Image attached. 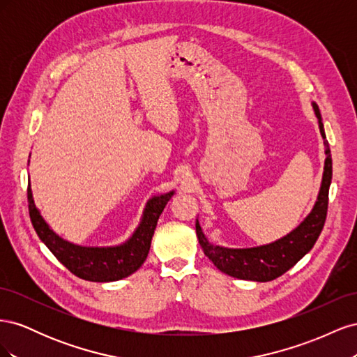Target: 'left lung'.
Returning a JSON list of instances; mask_svg holds the SVG:
<instances>
[{
	"instance_id": "1",
	"label": "left lung",
	"mask_w": 357,
	"mask_h": 357,
	"mask_svg": "<svg viewBox=\"0 0 357 357\" xmlns=\"http://www.w3.org/2000/svg\"><path fill=\"white\" fill-rule=\"evenodd\" d=\"M312 109H314V113L319 119L320 134L323 139H325L326 149L325 171H323L321 186L314 207H312L305 220L296 229L283 236V238L271 244L252 248H226L210 244L202 234L201 226L197 220V235L204 255L222 273L236 278L252 280V282H271V280L283 275L291 266L296 265L299 259L304 257L311 250L312 245L316 244L323 226H325L328 214L329 186L332 180V158L325 128H323L321 123L319 105L312 102Z\"/></svg>"
}]
</instances>
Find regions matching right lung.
<instances>
[{
    "mask_svg": "<svg viewBox=\"0 0 357 357\" xmlns=\"http://www.w3.org/2000/svg\"><path fill=\"white\" fill-rule=\"evenodd\" d=\"M174 192L153 197L144 208L142 223L126 243L116 247H82L62 240L53 232L41 218L32 199L31 186L28 185V208L31 223L34 226L40 240L47 245L58 261L68 271L88 282H117L134 274L142 266L152 244V236L160 213Z\"/></svg>",
    "mask_w": 357,
    "mask_h": 357,
    "instance_id": "add662e5",
    "label": "right lung"
}]
</instances>
